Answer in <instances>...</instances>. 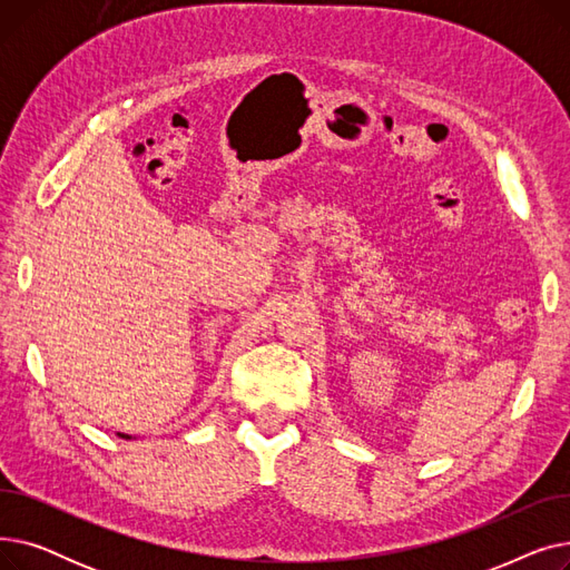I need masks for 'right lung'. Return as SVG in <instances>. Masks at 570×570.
I'll return each mask as SVG.
<instances>
[{"label":"right lung","instance_id":"add662e5","mask_svg":"<svg viewBox=\"0 0 570 570\" xmlns=\"http://www.w3.org/2000/svg\"><path fill=\"white\" fill-rule=\"evenodd\" d=\"M119 436H122V439H131V436H129V434H119Z\"/></svg>","mask_w":570,"mask_h":570}]
</instances>
